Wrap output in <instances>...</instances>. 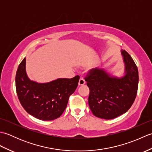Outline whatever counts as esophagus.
I'll use <instances>...</instances> for the list:
<instances>
[{
    "label": "esophagus",
    "instance_id": "34e87169",
    "mask_svg": "<svg viewBox=\"0 0 152 152\" xmlns=\"http://www.w3.org/2000/svg\"><path fill=\"white\" fill-rule=\"evenodd\" d=\"M86 83V81L84 80L83 78H80V79L79 80V82H78V85L79 86H83Z\"/></svg>",
    "mask_w": 152,
    "mask_h": 152
}]
</instances>
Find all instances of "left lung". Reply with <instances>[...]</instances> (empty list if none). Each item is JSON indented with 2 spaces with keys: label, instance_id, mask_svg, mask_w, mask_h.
<instances>
[{
  "label": "left lung",
  "instance_id": "1",
  "mask_svg": "<svg viewBox=\"0 0 152 152\" xmlns=\"http://www.w3.org/2000/svg\"><path fill=\"white\" fill-rule=\"evenodd\" d=\"M125 74L122 78L112 77L101 69L89 70L85 77L90 92L89 108L96 117L112 119L124 114L136 98L138 71L133 59L125 50L121 51Z\"/></svg>",
  "mask_w": 152,
  "mask_h": 152
}]
</instances>
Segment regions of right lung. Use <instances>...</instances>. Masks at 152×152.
<instances>
[{
  "mask_svg": "<svg viewBox=\"0 0 152 152\" xmlns=\"http://www.w3.org/2000/svg\"><path fill=\"white\" fill-rule=\"evenodd\" d=\"M26 59L19 64L15 75L16 92L26 112L43 121L59 118L65 110L69 96L75 91L80 76L59 78L48 83H37L28 78Z\"/></svg>",
  "mask_w": 152,
  "mask_h": 152,
  "instance_id": "right-lung-1",
  "label": "right lung"
}]
</instances>
